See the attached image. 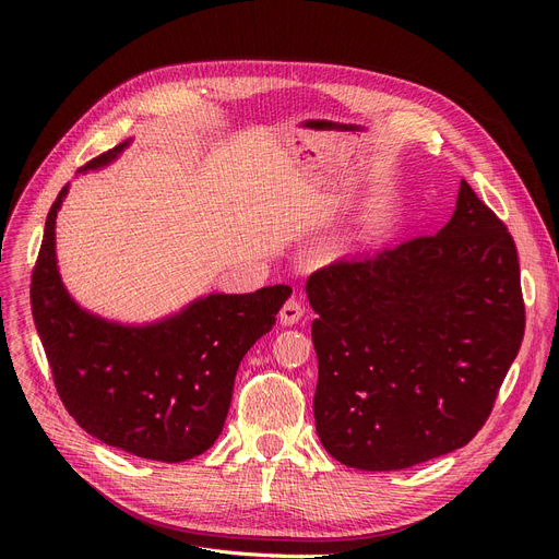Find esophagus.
Segmentation results:
<instances>
[{
  "instance_id": "esophagus-1",
  "label": "esophagus",
  "mask_w": 559,
  "mask_h": 559,
  "mask_svg": "<svg viewBox=\"0 0 559 559\" xmlns=\"http://www.w3.org/2000/svg\"><path fill=\"white\" fill-rule=\"evenodd\" d=\"M304 312H306V308L301 306V301L299 299H289V301H285V306L281 308V312H278V317H281V324L283 326H295L297 321L304 317Z\"/></svg>"
}]
</instances>
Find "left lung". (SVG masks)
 Listing matches in <instances>:
<instances>
[{"instance_id": "8db88e82", "label": "left lung", "mask_w": 559, "mask_h": 559, "mask_svg": "<svg viewBox=\"0 0 559 559\" xmlns=\"http://www.w3.org/2000/svg\"><path fill=\"white\" fill-rule=\"evenodd\" d=\"M312 401L324 449L396 472L472 442L525 329L519 255L466 181L437 235L317 270Z\"/></svg>"}]
</instances>
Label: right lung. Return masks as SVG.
I'll return each mask as SVG.
<instances>
[{"label":"right lung","mask_w":559,"mask_h":559,"mask_svg":"<svg viewBox=\"0 0 559 559\" xmlns=\"http://www.w3.org/2000/svg\"><path fill=\"white\" fill-rule=\"evenodd\" d=\"M127 146L81 169H99ZM66 194L68 186L51 203L32 276V312L58 396L108 447L158 462L201 455L224 428L245 354L272 331L292 287L209 295L146 326L106 321L83 310L58 276L53 228Z\"/></svg>","instance_id":"right-lung-1"}]
</instances>
